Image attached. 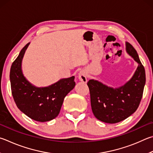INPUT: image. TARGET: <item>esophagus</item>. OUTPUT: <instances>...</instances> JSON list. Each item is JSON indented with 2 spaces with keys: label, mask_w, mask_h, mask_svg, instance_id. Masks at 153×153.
Listing matches in <instances>:
<instances>
[{
  "label": "esophagus",
  "mask_w": 153,
  "mask_h": 153,
  "mask_svg": "<svg viewBox=\"0 0 153 153\" xmlns=\"http://www.w3.org/2000/svg\"><path fill=\"white\" fill-rule=\"evenodd\" d=\"M78 78L80 82L83 83H86L87 82V73L84 70H82L79 73L78 75Z\"/></svg>",
  "instance_id": "1"
}]
</instances>
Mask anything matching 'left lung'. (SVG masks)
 <instances>
[{"instance_id":"1","label":"left lung","mask_w":153,"mask_h":153,"mask_svg":"<svg viewBox=\"0 0 153 153\" xmlns=\"http://www.w3.org/2000/svg\"><path fill=\"white\" fill-rule=\"evenodd\" d=\"M126 50L138 63L128 82L118 88L108 87L94 79L88 82L94 115L105 123H117L129 117L137 110L143 97L146 82L144 68L131 44L126 43Z\"/></svg>"}]
</instances>
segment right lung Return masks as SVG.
I'll return each instance as SVG.
<instances>
[{"label": "right lung", "instance_id": "obj_1", "mask_svg": "<svg viewBox=\"0 0 153 153\" xmlns=\"http://www.w3.org/2000/svg\"><path fill=\"white\" fill-rule=\"evenodd\" d=\"M29 43L21 49L10 68L11 91L16 106L28 117L38 122L56 118L65 97L76 85L74 76L61 79L48 87L37 88L23 76L21 63Z\"/></svg>", "mask_w": 153, "mask_h": 153}]
</instances>
